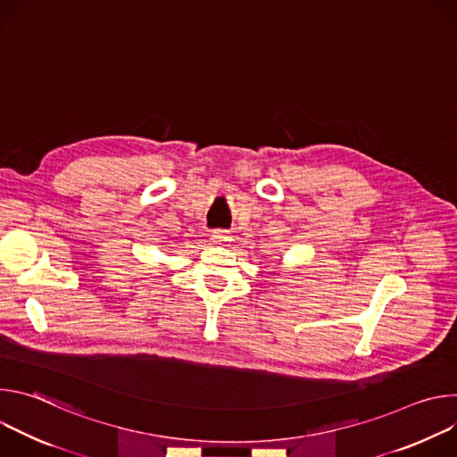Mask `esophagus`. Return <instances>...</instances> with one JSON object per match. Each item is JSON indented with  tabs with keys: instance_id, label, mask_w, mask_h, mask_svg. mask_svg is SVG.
I'll list each match as a JSON object with an SVG mask.
<instances>
[{
	"instance_id": "1",
	"label": "esophagus",
	"mask_w": 457,
	"mask_h": 457,
	"mask_svg": "<svg viewBox=\"0 0 457 457\" xmlns=\"http://www.w3.org/2000/svg\"><path fill=\"white\" fill-rule=\"evenodd\" d=\"M212 240H213V244H222L224 245V244L229 242V235L224 229H217V231L212 233Z\"/></svg>"
}]
</instances>
